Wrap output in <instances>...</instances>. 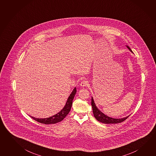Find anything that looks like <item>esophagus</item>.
Returning <instances> with one entry per match:
<instances>
[{
	"mask_svg": "<svg viewBox=\"0 0 156 156\" xmlns=\"http://www.w3.org/2000/svg\"><path fill=\"white\" fill-rule=\"evenodd\" d=\"M87 85H88V82L86 80H83L82 82H81V83H80V86L82 87H86Z\"/></svg>",
	"mask_w": 156,
	"mask_h": 156,
	"instance_id": "obj_1",
	"label": "esophagus"
}]
</instances>
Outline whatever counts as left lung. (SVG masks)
<instances>
[{
    "mask_svg": "<svg viewBox=\"0 0 156 156\" xmlns=\"http://www.w3.org/2000/svg\"><path fill=\"white\" fill-rule=\"evenodd\" d=\"M126 46L129 49V50L131 53H133V52L131 51L130 48L128 45H126ZM91 105H92V107L93 113H94V116L95 117V118L98 121L101 122L102 123H104V124H117V123H119V122H124L125 120H126L129 116H129H126L125 118L117 119V118H113L108 116L107 115H105V114L103 113L102 112L100 111L98 108H97L92 97V98H91Z\"/></svg>",
    "mask_w": 156,
    "mask_h": 156,
    "instance_id": "left-lung-1",
    "label": "left lung"
}]
</instances>
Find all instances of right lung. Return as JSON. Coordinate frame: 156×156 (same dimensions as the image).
<instances>
[{"mask_svg":"<svg viewBox=\"0 0 156 156\" xmlns=\"http://www.w3.org/2000/svg\"><path fill=\"white\" fill-rule=\"evenodd\" d=\"M76 93V87L74 88V90L72 91L71 94L68 97L67 101L66 102L65 106L62 108L59 113L56 114L53 116H51L47 118H36L33 116H31L32 119H34L36 121L39 122L40 123H42L44 124H55L57 122L62 121L64 119L65 116L68 115L70 112L71 109V106L73 104V101L74 99V96Z\"/></svg>","mask_w":156,"mask_h":156,"instance_id":"add662e5","label":"right lung"}]
</instances>
